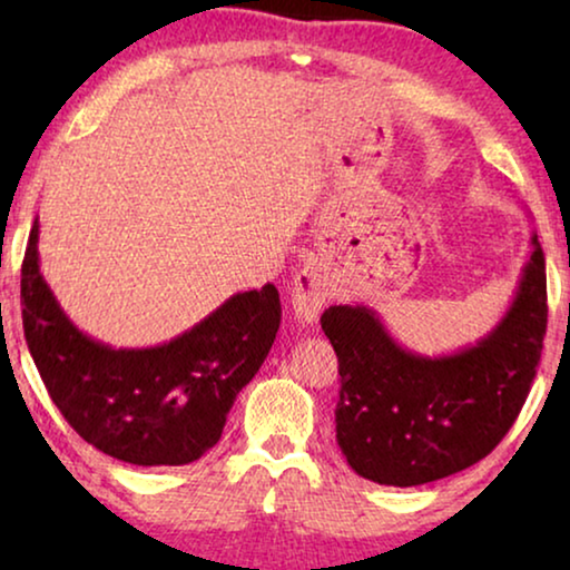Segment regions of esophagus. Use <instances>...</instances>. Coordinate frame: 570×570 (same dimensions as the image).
<instances>
[{
    "mask_svg": "<svg viewBox=\"0 0 570 570\" xmlns=\"http://www.w3.org/2000/svg\"><path fill=\"white\" fill-rule=\"evenodd\" d=\"M291 298L295 318L301 324H316L324 306L332 298V283L326 272L314 262L303 264V269L293 277Z\"/></svg>",
    "mask_w": 570,
    "mask_h": 570,
    "instance_id": "1",
    "label": "esophagus"
}]
</instances>
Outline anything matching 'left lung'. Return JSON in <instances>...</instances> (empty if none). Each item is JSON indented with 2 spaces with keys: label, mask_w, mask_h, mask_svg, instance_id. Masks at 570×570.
I'll use <instances>...</instances> for the list:
<instances>
[{
  "label": "left lung",
  "mask_w": 570,
  "mask_h": 570,
  "mask_svg": "<svg viewBox=\"0 0 570 570\" xmlns=\"http://www.w3.org/2000/svg\"><path fill=\"white\" fill-rule=\"evenodd\" d=\"M322 330L340 361L334 420L347 464L394 488L449 478L501 443L532 389L548 330L542 246L532 236L519 291L495 330L459 353H410L368 306H330Z\"/></svg>",
  "instance_id": "left-lung-1"
}]
</instances>
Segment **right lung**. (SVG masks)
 <instances>
[{
	"instance_id": "right-lung-1",
	"label": "right lung",
	"mask_w": 570,
	"mask_h": 570,
	"mask_svg": "<svg viewBox=\"0 0 570 570\" xmlns=\"http://www.w3.org/2000/svg\"><path fill=\"white\" fill-rule=\"evenodd\" d=\"M22 330L61 415L119 462L178 466L220 441L225 417L279 330L275 285L230 295L158 347L114 350L69 322L38 264V220L22 259Z\"/></svg>"
}]
</instances>
